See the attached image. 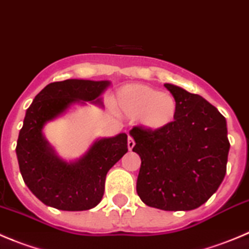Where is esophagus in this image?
Masks as SVG:
<instances>
[{
    "label": "esophagus",
    "instance_id": "esophagus-1",
    "mask_svg": "<svg viewBox=\"0 0 249 249\" xmlns=\"http://www.w3.org/2000/svg\"><path fill=\"white\" fill-rule=\"evenodd\" d=\"M134 146H135V141H134L133 136H127V149L131 151V150L134 149Z\"/></svg>",
    "mask_w": 249,
    "mask_h": 249
}]
</instances>
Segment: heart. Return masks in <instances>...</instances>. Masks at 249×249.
<instances>
[{"instance_id": "1", "label": "heart", "mask_w": 249, "mask_h": 249, "mask_svg": "<svg viewBox=\"0 0 249 249\" xmlns=\"http://www.w3.org/2000/svg\"><path fill=\"white\" fill-rule=\"evenodd\" d=\"M116 105L122 113L140 118L141 124L150 130H162L172 124L178 113V102L170 93L144 84H127L116 95Z\"/></svg>"}]
</instances>
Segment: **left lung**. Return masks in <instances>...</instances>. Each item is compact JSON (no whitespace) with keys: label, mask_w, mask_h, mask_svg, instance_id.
I'll return each mask as SVG.
<instances>
[{"label":"left lung","mask_w":249,"mask_h":249,"mask_svg":"<svg viewBox=\"0 0 249 249\" xmlns=\"http://www.w3.org/2000/svg\"><path fill=\"white\" fill-rule=\"evenodd\" d=\"M178 102L174 123L162 130L134 126L133 151L141 166L136 192L145 205L190 211L217 191L225 178L230 141L225 116L201 95L165 84Z\"/></svg>","instance_id":"1"}]
</instances>
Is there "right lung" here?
<instances>
[{
	"label": "right lung",
	"instance_id": "add662e5",
	"mask_svg": "<svg viewBox=\"0 0 249 249\" xmlns=\"http://www.w3.org/2000/svg\"><path fill=\"white\" fill-rule=\"evenodd\" d=\"M109 86L108 80L51 83L27 109L16 154L24 183L44 205L63 211H86L102 201L107 174L127 152L126 134L98 139L79 160L67 162L58 158L42 129L74 103L100 104L99 97Z\"/></svg>",
	"mask_w": 249,
	"mask_h": 249
}]
</instances>
